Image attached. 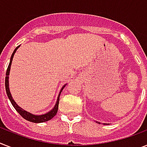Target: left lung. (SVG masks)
Returning a JSON list of instances; mask_svg holds the SVG:
<instances>
[{
	"label": "left lung",
	"instance_id": "obj_1",
	"mask_svg": "<svg viewBox=\"0 0 147 147\" xmlns=\"http://www.w3.org/2000/svg\"><path fill=\"white\" fill-rule=\"evenodd\" d=\"M97 123H100V122H98V121H96ZM104 124H106V123H104Z\"/></svg>",
	"mask_w": 147,
	"mask_h": 147
}]
</instances>
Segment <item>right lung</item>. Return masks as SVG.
<instances>
[{
	"mask_svg": "<svg viewBox=\"0 0 147 147\" xmlns=\"http://www.w3.org/2000/svg\"><path fill=\"white\" fill-rule=\"evenodd\" d=\"M20 47V46L16 48L13 51V53H12V55H11V57H10V63H9V65L7 67V72H6V77H5V88H6V92H7V94L8 98L10 99V102L12 104V105L13 106L16 111H17L18 113L20 114V115H21L24 119H26V121H30V122H33V123H42V122H46V121H48L49 120L53 118V117L55 116V114H57L58 111V107H59V96L60 94H61V92L63 90L65 87V85H63V87L62 88V89L60 90L59 94V96H58L57 98V101L55 103V106L53 107V109L51 110L50 111H49L48 113L45 114H42V115H35V114H33L30 113V112L26 111L25 110L22 109L21 107H19L18 105H17V103L15 102L14 100L13 99L12 95L10 94V89H9V74H10V66H11V62H12L13 58V55H14V53H16V51L17 49H18Z\"/></svg>",
	"mask_w": 147,
	"mask_h": 147,
	"instance_id": "1",
	"label": "right lung"
}]
</instances>
